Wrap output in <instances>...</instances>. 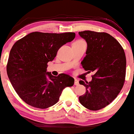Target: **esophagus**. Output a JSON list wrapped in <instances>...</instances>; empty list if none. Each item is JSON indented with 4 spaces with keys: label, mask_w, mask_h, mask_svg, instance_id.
I'll return each instance as SVG.
<instances>
[{
    "label": "esophagus",
    "mask_w": 134,
    "mask_h": 134,
    "mask_svg": "<svg viewBox=\"0 0 134 134\" xmlns=\"http://www.w3.org/2000/svg\"><path fill=\"white\" fill-rule=\"evenodd\" d=\"M79 85V81L77 79H74V85H76V86H78V85Z\"/></svg>",
    "instance_id": "obj_1"
}]
</instances>
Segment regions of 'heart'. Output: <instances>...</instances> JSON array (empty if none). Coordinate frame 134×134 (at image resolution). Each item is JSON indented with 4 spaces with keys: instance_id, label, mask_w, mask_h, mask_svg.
Here are the masks:
<instances>
[{
    "instance_id": "heart-1",
    "label": "heart",
    "mask_w": 134,
    "mask_h": 134,
    "mask_svg": "<svg viewBox=\"0 0 134 134\" xmlns=\"http://www.w3.org/2000/svg\"><path fill=\"white\" fill-rule=\"evenodd\" d=\"M74 44H86L85 42L83 40H77L74 42Z\"/></svg>"
}]
</instances>
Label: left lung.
<instances>
[{"label": "left lung", "mask_w": 134, "mask_h": 134, "mask_svg": "<svg viewBox=\"0 0 134 134\" xmlns=\"http://www.w3.org/2000/svg\"><path fill=\"white\" fill-rule=\"evenodd\" d=\"M86 41V57L82 66L89 72H94L90 82L79 81L86 87V93L79 97L85 108L97 111L116 98L125 83L126 57L116 39L105 32L90 30L79 32Z\"/></svg>", "instance_id": "obj_1"}]
</instances>
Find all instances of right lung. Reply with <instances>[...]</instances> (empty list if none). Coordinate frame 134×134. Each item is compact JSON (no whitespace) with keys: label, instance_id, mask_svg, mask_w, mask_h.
Returning a JSON list of instances; mask_svg holds the SVG:
<instances>
[{"label":"right lung","instance_id":"obj_1","mask_svg":"<svg viewBox=\"0 0 134 134\" xmlns=\"http://www.w3.org/2000/svg\"><path fill=\"white\" fill-rule=\"evenodd\" d=\"M74 32H34L17 41L10 51L7 73L18 95L29 105L46 109L58 102L63 90L74 79L65 74L54 76L46 72L58 49L75 38Z\"/></svg>","mask_w":134,"mask_h":134}]
</instances>
